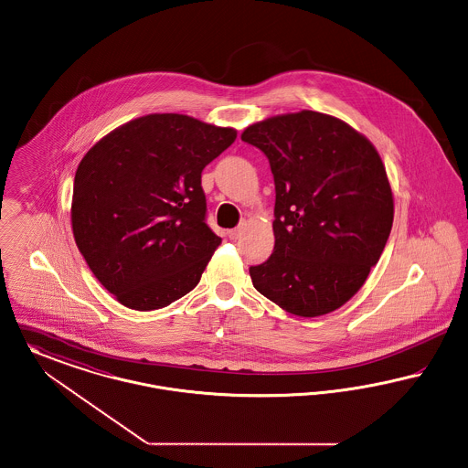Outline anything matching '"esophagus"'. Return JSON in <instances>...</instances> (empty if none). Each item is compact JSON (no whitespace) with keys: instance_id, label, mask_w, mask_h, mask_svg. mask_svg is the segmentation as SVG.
Wrapping results in <instances>:
<instances>
[{"instance_id":"esophagus-1","label":"esophagus","mask_w":468,"mask_h":468,"mask_svg":"<svg viewBox=\"0 0 468 468\" xmlns=\"http://www.w3.org/2000/svg\"><path fill=\"white\" fill-rule=\"evenodd\" d=\"M227 236L230 238V239H238L239 236H241V229L238 227V229H230L229 232H227Z\"/></svg>"}]
</instances>
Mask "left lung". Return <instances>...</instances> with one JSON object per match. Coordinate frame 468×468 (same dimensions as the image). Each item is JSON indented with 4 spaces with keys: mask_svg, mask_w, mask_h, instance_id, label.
Listing matches in <instances>:
<instances>
[{
    "mask_svg": "<svg viewBox=\"0 0 468 468\" xmlns=\"http://www.w3.org/2000/svg\"><path fill=\"white\" fill-rule=\"evenodd\" d=\"M274 177V250L250 268L253 287L285 312L319 317L356 294L393 227L386 167L365 135L315 111L250 124Z\"/></svg>",
    "mask_w": 468,
    "mask_h": 468,
    "instance_id": "8db88e82",
    "label": "left lung"
}]
</instances>
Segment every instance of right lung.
I'll return each mask as SVG.
<instances>
[{
    "label": "right lung",
    "mask_w": 468,
    "mask_h": 468,
    "mask_svg": "<svg viewBox=\"0 0 468 468\" xmlns=\"http://www.w3.org/2000/svg\"><path fill=\"white\" fill-rule=\"evenodd\" d=\"M236 135L185 114H148L112 130L80 160L75 243L126 308L158 310L197 285L222 243L206 223L200 176Z\"/></svg>",
    "instance_id": "obj_1"
}]
</instances>
